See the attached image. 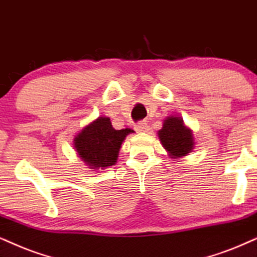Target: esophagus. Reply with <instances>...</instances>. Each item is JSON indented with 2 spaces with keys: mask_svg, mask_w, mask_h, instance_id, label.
I'll use <instances>...</instances> for the list:
<instances>
[{
  "mask_svg": "<svg viewBox=\"0 0 257 257\" xmlns=\"http://www.w3.org/2000/svg\"><path fill=\"white\" fill-rule=\"evenodd\" d=\"M135 129H136V132H139V133H146V132H148V124L145 121L138 122L135 125Z\"/></svg>",
  "mask_w": 257,
  "mask_h": 257,
  "instance_id": "obj_1",
  "label": "esophagus"
}]
</instances>
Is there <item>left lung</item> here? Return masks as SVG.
Returning a JSON list of instances; mask_svg holds the SVG:
<instances>
[{
	"label": "left lung",
	"mask_w": 257,
	"mask_h": 257,
	"mask_svg": "<svg viewBox=\"0 0 257 257\" xmlns=\"http://www.w3.org/2000/svg\"><path fill=\"white\" fill-rule=\"evenodd\" d=\"M159 138L165 149L174 158L187 155L194 145L192 132L184 125L183 119L173 116L165 119Z\"/></svg>",
	"instance_id": "obj_1"
}]
</instances>
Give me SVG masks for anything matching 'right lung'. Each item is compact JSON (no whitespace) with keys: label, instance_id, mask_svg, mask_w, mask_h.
<instances>
[{"label":"right lung","instance_id":"obj_1","mask_svg":"<svg viewBox=\"0 0 257 257\" xmlns=\"http://www.w3.org/2000/svg\"><path fill=\"white\" fill-rule=\"evenodd\" d=\"M131 129L116 131L108 117H98L86 125L74 139V148L85 164L93 170L115 165L119 148Z\"/></svg>","mask_w":257,"mask_h":257}]
</instances>
